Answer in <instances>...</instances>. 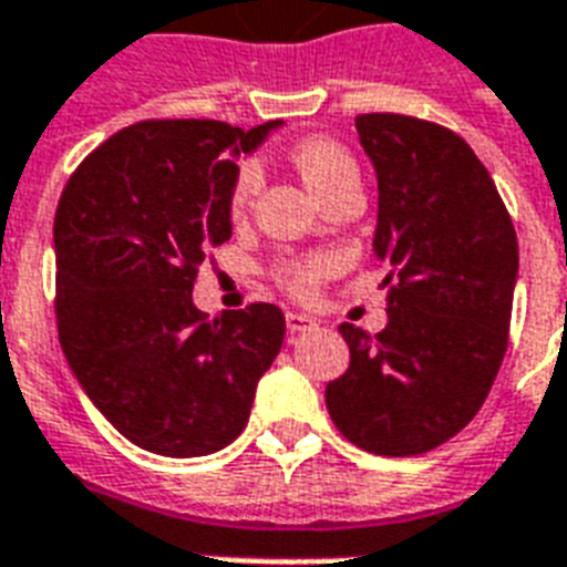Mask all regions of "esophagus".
<instances>
[{
	"instance_id": "1",
	"label": "esophagus",
	"mask_w": 567,
	"mask_h": 567,
	"mask_svg": "<svg viewBox=\"0 0 567 567\" xmlns=\"http://www.w3.org/2000/svg\"><path fill=\"white\" fill-rule=\"evenodd\" d=\"M285 327H288V332H306V329L318 327V320H311L309 315H300V311H288L285 315Z\"/></svg>"
}]
</instances>
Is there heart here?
I'll list each match as a JSON object with an SVG mask.
<instances>
[{
    "label": "heart",
    "instance_id": "obj_1",
    "mask_svg": "<svg viewBox=\"0 0 567 567\" xmlns=\"http://www.w3.org/2000/svg\"><path fill=\"white\" fill-rule=\"evenodd\" d=\"M293 167L302 173V179L309 182V188L323 199L327 194L344 185L350 179H359V167H355L353 155L347 153L344 146L323 135H309L291 146ZM261 188V167L252 158H240L231 173L229 188H226V214L229 220H244L249 205L256 199ZM336 270V258L327 252H315V256L288 258L274 267V279L282 285L285 291L300 300H311L320 291V285L327 282V276Z\"/></svg>",
    "mask_w": 567,
    "mask_h": 567
}]
</instances>
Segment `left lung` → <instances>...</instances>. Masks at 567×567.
<instances>
[{"instance_id":"left-lung-1","label":"left lung","mask_w":567,"mask_h":567,"mask_svg":"<svg viewBox=\"0 0 567 567\" xmlns=\"http://www.w3.org/2000/svg\"><path fill=\"white\" fill-rule=\"evenodd\" d=\"M379 179L388 327L338 332L350 368L327 385L332 423L377 456H421L474 421L509 344L518 238L494 179L447 126L359 114Z\"/></svg>"}]
</instances>
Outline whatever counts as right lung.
<instances>
[{"label": "right lung", "mask_w": 567, "mask_h": 567, "mask_svg": "<svg viewBox=\"0 0 567 567\" xmlns=\"http://www.w3.org/2000/svg\"><path fill=\"white\" fill-rule=\"evenodd\" d=\"M274 123L141 120L102 141L55 212V323L75 379L120 435L158 456H208L247 426L285 338L270 302L208 318L190 300L229 240L235 162Z\"/></svg>", "instance_id": "obj_1"}]
</instances>
